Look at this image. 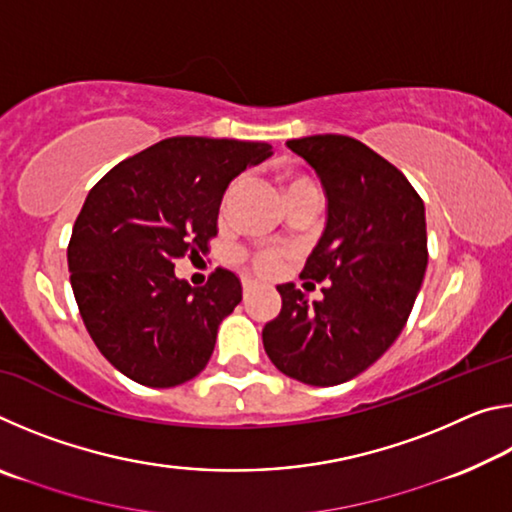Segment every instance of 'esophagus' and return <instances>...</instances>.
I'll return each mask as SVG.
<instances>
[{"label":"esophagus","instance_id":"esophagus-1","mask_svg":"<svg viewBox=\"0 0 512 512\" xmlns=\"http://www.w3.org/2000/svg\"><path fill=\"white\" fill-rule=\"evenodd\" d=\"M241 287H244V293H248V291H253V289L257 287V282H253V280H248V277H244V280H241Z\"/></svg>","mask_w":512,"mask_h":512}]
</instances>
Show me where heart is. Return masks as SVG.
I'll return each mask as SVG.
<instances>
[{
    "instance_id": "b5f03b06",
    "label": "heart",
    "mask_w": 512,
    "mask_h": 512,
    "mask_svg": "<svg viewBox=\"0 0 512 512\" xmlns=\"http://www.w3.org/2000/svg\"><path fill=\"white\" fill-rule=\"evenodd\" d=\"M298 183H307V180H305V178H293L291 183L287 185V189L293 187V185H298ZM235 187H237V183L230 185L228 194H225V201H228L232 192H235ZM248 259H250V266H253L257 273L273 275V273H277V271H280V268H282V264H284V253H282L280 248H264V250H257V253L250 255Z\"/></svg>"
}]
</instances>
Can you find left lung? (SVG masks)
<instances>
[{"label": "left lung", "instance_id": "1", "mask_svg": "<svg viewBox=\"0 0 512 512\" xmlns=\"http://www.w3.org/2000/svg\"><path fill=\"white\" fill-rule=\"evenodd\" d=\"M320 176L327 225L302 280L329 282L309 305L280 284L282 311L262 329L273 366L309 386H336L370 368L409 320L427 271L424 203L404 173L348 135L289 140Z\"/></svg>", "mask_w": 512, "mask_h": 512}]
</instances>
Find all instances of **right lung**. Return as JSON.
Listing matches in <instances>:
<instances>
[{"mask_svg": "<svg viewBox=\"0 0 512 512\" xmlns=\"http://www.w3.org/2000/svg\"><path fill=\"white\" fill-rule=\"evenodd\" d=\"M271 151L266 142L169 137L90 189L67 246L69 282L94 345L128 379L171 388L207 366L241 282L219 266L189 287L173 262L210 248L225 187Z\"/></svg>", "mask_w": 512, "mask_h": 512, "instance_id": "right-lung-1", "label": "right lung"}]
</instances>
